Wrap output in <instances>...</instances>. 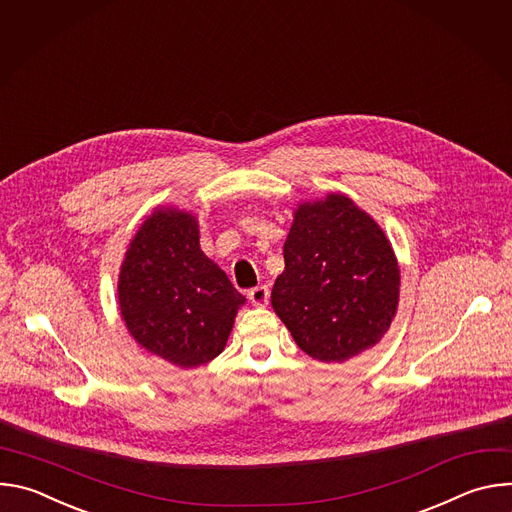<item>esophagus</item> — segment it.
Here are the masks:
<instances>
[{"label":"esophagus","mask_w":512,"mask_h":512,"mask_svg":"<svg viewBox=\"0 0 512 512\" xmlns=\"http://www.w3.org/2000/svg\"><path fill=\"white\" fill-rule=\"evenodd\" d=\"M247 296H249V300H251L253 306L263 308V306H267V302H269V287H267V285H257V287L249 289Z\"/></svg>","instance_id":"1"}]
</instances>
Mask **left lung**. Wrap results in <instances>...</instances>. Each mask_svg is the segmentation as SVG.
<instances>
[{
  "instance_id": "8db88e82",
  "label": "left lung",
  "mask_w": 512,
  "mask_h": 512,
  "mask_svg": "<svg viewBox=\"0 0 512 512\" xmlns=\"http://www.w3.org/2000/svg\"><path fill=\"white\" fill-rule=\"evenodd\" d=\"M271 306L320 362H346L389 332L401 271L391 241L352 198L330 192L294 210Z\"/></svg>"
}]
</instances>
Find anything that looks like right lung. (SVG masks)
Here are the masks:
<instances>
[{"label":"right lung","instance_id":"right-lung-1","mask_svg":"<svg viewBox=\"0 0 512 512\" xmlns=\"http://www.w3.org/2000/svg\"><path fill=\"white\" fill-rule=\"evenodd\" d=\"M121 318L148 352L194 369L227 346L245 296L200 249L198 218L158 206L131 239L117 279Z\"/></svg>","mask_w":512,"mask_h":512}]
</instances>
